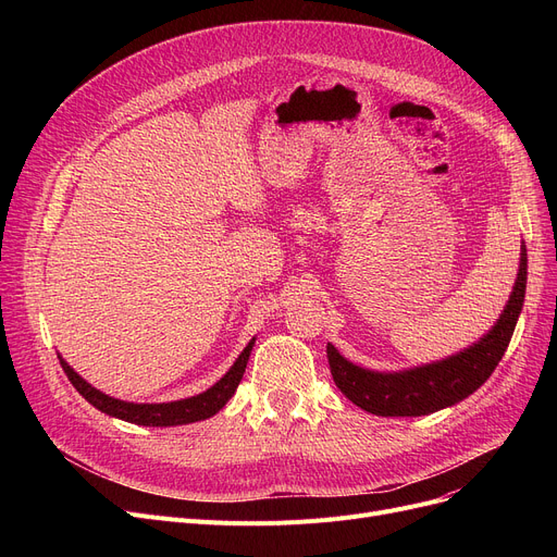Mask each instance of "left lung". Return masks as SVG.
Returning <instances> with one entry per match:
<instances>
[{
  "label": "left lung",
  "instance_id": "left-lung-1",
  "mask_svg": "<svg viewBox=\"0 0 557 557\" xmlns=\"http://www.w3.org/2000/svg\"><path fill=\"white\" fill-rule=\"evenodd\" d=\"M525 275H529V259H525V246H521L519 273L504 313L479 343L449 359L401 372H374L349 363L327 343L334 384L349 401L382 418L429 416L470 397L487 382L506 355L523 307Z\"/></svg>",
  "mask_w": 557,
  "mask_h": 557
}]
</instances>
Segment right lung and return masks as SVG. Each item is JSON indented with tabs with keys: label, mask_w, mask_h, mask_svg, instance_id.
<instances>
[{
	"label": "right lung",
	"mask_w": 557,
	"mask_h": 557,
	"mask_svg": "<svg viewBox=\"0 0 557 557\" xmlns=\"http://www.w3.org/2000/svg\"><path fill=\"white\" fill-rule=\"evenodd\" d=\"M252 345H255V338L244 347L239 359L234 361V366L219 379L212 388H208L200 395L178 399V401H166V404L164 401L162 404H133V401L114 399L87 384L83 376H78L74 372L72 366H67V361L63 357H58V359H61V366L72 382V386L95 408H99L101 413L120 418L131 424H139V426H178V424H191V422L208 420L221 411L242 382V376L248 366V357L252 352Z\"/></svg>",
	"instance_id": "obj_1"
}]
</instances>
